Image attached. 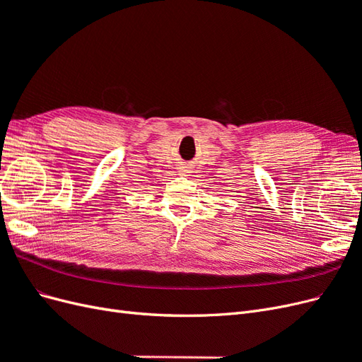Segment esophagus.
Instances as JSON below:
<instances>
[{"label": "esophagus", "mask_w": 362, "mask_h": 362, "mask_svg": "<svg viewBox=\"0 0 362 362\" xmlns=\"http://www.w3.org/2000/svg\"><path fill=\"white\" fill-rule=\"evenodd\" d=\"M178 169H180L178 173L182 175V177H187L189 173H192V166H190V164H181Z\"/></svg>", "instance_id": "1"}]
</instances>
